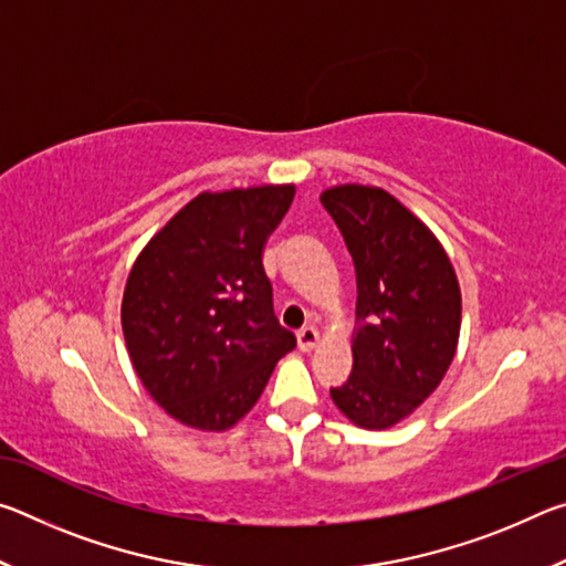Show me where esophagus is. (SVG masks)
<instances>
[{
    "mask_svg": "<svg viewBox=\"0 0 566 566\" xmlns=\"http://www.w3.org/2000/svg\"><path fill=\"white\" fill-rule=\"evenodd\" d=\"M319 344V332L314 327H304L300 334H296V347L302 352H312Z\"/></svg>",
    "mask_w": 566,
    "mask_h": 566,
    "instance_id": "esophagus-1",
    "label": "esophagus"
}]
</instances>
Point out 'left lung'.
I'll use <instances>...</instances> for the list:
<instances>
[{
	"label": "left lung",
	"mask_w": 566,
	"mask_h": 566,
	"mask_svg": "<svg viewBox=\"0 0 566 566\" xmlns=\"http://www.w3.org/2000/svg\"><path fill=\"white\" fill-rule=\"evenodd\" d=\"M357 272L352 375L329 389L352 424L389 429L442 385L462 327V292L444 247L389 191L337 185L322 191Z\"/></svg>",
	"instance_id": "obj_1"
}]
</instances>
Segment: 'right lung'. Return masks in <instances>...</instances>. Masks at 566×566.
Wrapping results in <instances>:
<instances>
[{
  "label": "right lung",
  "instance_id": "1",
  "mask_svg": "<svg viewBox=\"0 0 566 566\" xmlns=\"http://www.w3.org/2000/svg\"><path fill=\"white\" fill-rule=\"evenodd\" d=\"M294 185L202 191L142 249L122 296L132 367L181 424L227 432L296 347L274 317L262 254Z\"/></svg>",
  "mask_w": 566,
  "mask_h": 566
}]
</instances>
